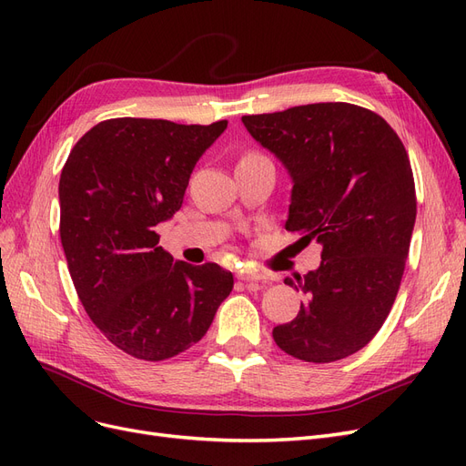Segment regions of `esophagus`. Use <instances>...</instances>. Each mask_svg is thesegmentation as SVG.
I'll use <instances>...</instances> for the list:
<instances>
[{"label": "esophagus", "instance_id": "obj_1", "mask_svg": "<svg viewBox=\"0 0 466 466\" xmlns=\"http://www.w3.org/2000/svg\"><path fill=\"white\" fill-rule=\"evenodd\" d=\"M238 279H243V281H266L268 279V276L264 274V272H258V270H250V272H241L238 274Z\"/></svg>", "mask_w": 466, "mask_h": 466}]
</instances>
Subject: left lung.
I'll list each match as a JSON object with an SVG mask.
<instances>
[{"mask_svg":"<svg viewBox=\"0 0 466 466\" xmlns=\"http://www.w3.org/2000/svg\"><path fill=\"white\" fill-rule=\"evenodd\" d=\"M293 180L286 229L322 245L320 266L286 278L305 303L272 330L286 354L330 363L368 346L397 299L416 221L408 153L385 118L350 103L243 116Z\"/></svg>","mask_w":466,"mask_h":466,"instance_id":"1","label":"left lung"}]
</instances>
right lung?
I'll return each instance as SVG.
<instances>
[{
  "label": "right lung",
  "mask_w": 466,
  "mask_h": 466,
  "mask_svg": "<svg viewBox=\"0 0 466 466\" xmlns=\"http://www.w3.org/2000/svg\"><path fill=\"white\" fill-rule=\"evenodd\" d=\"M228 128L151 118L98 122L60 177V238L79 301L128 356L163 361L202 340L233 274L159 247L155 228L180 209L192 168Z\"/></svg>",
  "instance_id": "add662e5"
}]
</instances>
